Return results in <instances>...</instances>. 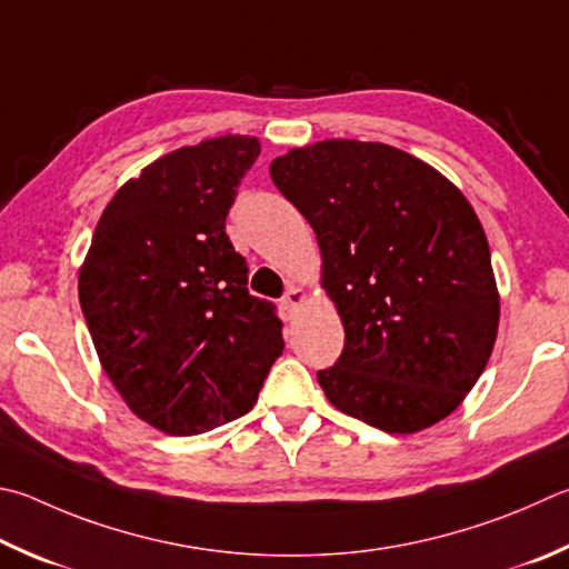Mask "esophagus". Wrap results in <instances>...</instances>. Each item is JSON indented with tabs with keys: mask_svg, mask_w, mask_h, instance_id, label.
I'll list each match as a JSON object with an SVG mask.
<instances>
[{
	"mask_svg": "<svg viewBox=\"0 0 569 569\" xmlns=\"http://www.w3.org/2000/svg\"><path fill=\"white\" fill-rule=\"evenodd\" d=\"M303 301H306L303 288L296 286V283H288L286 293H283V298H281V306L286 308V311H293V308H298Z\"/></svg>",
	"mask_w": 569,
	"mask_h": 569,
	"instance_id": "esophagus-1",
	"label": "esophagus"
}]
</instances>
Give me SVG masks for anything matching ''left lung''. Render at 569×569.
Masks as SVG:
<instances>
[{"label": "left lung", "mask_w": 569, "mask_h": 569, "mask_svg": "<svg viewBox=\"0 0 569 569\" xmlns=\"http://www.w3.org/2000/svg\"><path fill=\"white\" fill-rule=\"evenodd\" d=\"M271 179L320 246V286L346 330L318 383L338 410L418 432L456 410L500 323L490 246L456 183L378 141L328 139L273 159Z\"/></svg>", "instance_id": "left-lung-1"}]
</instances>
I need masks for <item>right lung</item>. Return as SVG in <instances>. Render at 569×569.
Wrapping results in <instances>:
<instances>
[{
	"label": "right lung",
	"instance_id": "1",
	"mask_svg": "<svg viewBox=\"0 0 569 569\" xmlns=\"http://www.w3.org/2000/svg\"><path fill=\"white\" fill-rule=\"evenodd\" d=\"M261 153L226 133L149 163L113 193L79 268L101 368L133 416L199 436L246 416L283 353L273 303L249 293L226 216Z\"/></svg>",
	"mask_w": 569,
	"mask_h": 569
}]
</instances>
